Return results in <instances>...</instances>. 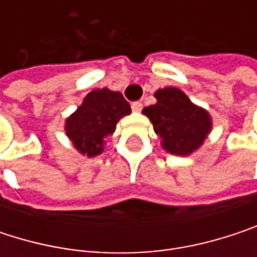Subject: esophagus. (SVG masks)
I'll return each mask as SVG.
<instances>
[{
    "label": "esophagus",
    "mask_w": 257,
    "mask_h": 257,
    "mask_svg": "<svg viewBox=\"0 0 257 257\" xmlns=\"http://www.w3.org/2000/svg\"><path fill=\"white\" fill-rule=\"evenodd\" d=\"M131 108H132V111H141L143 110V104L140 101H135V102L131 104Z\"/></svg>",
    "instance_id": "34e87169"
}]
</instances>
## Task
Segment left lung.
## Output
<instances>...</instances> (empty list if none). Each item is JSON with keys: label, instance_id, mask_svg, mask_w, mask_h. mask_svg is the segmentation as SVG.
Returning <instances> with one entry per match:
<instances>
[{"label": "left lung", "instance_id": "obj_1", "mask_svg": "<svg viewBox=\"0 0 257 257\" xmlns=\"http://www.w3.org/2000/svg\"><path fill=\"white\" fill-rule=\"evenodd\" d=\"M158 102L143 113L152 120L155 132L161 137L167 152L186 156L196 150L211 129V119L205 110L196 107L176 87L159 89Z\"/></svg>", "mask_w": 257, "mask_h": 257}]
</instances>
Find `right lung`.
I'll use <instances>...</instances> for the list:
<instances>
[{"label": "right lung", "mask_w": 257, "mask_h": 257, "mask_svg": "<svg viewBox=\"0 0 257 257\" xmlns=\"http://www.w3.org/2000/svg\"><path fill=\"white\" fill-rule=\"evenodd\" d=\"M129 113V102L120 92L95 89L67 119L65 131L78 152L92 158L104 150V138L110 137L119 119Z\"/></svg>", "instance_id": "1"}]
</instances>
